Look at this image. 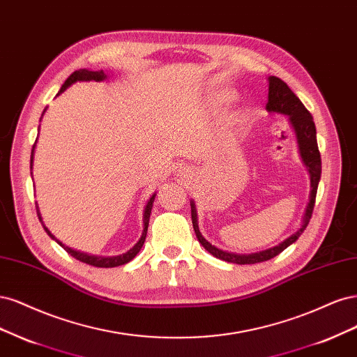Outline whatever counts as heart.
<instances>
[{
	"instance_id": "heart-1",
	"label": "heart",
	"mask_w": 357,
	"mask_h": 357,
	"mask_svg": "<svg viewBox=\"0 0 357 357\" xmlns=\"http://www.w3.org/2000/svg\"><path fill=\"white\" fill-rule=\"evenodd\" d=\"M231 96H233V93H231V91H228V90L222 91V93L220 95V98H221L222 100H227V99H231Z\"/></svg>"
}]
</instances>
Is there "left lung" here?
<instances>
[{"label": "left lung", "instance_id": "8db88e82", "mask_svg": "<svg viewBox=\"0 0 357 357\" xmlns=\"http://www.w3.org/2000/svg\"><path fill=\"white\" fill-rule=\"evenodd\" d=\"M266 109L270 114H283V116L289 119V123L295 132L298 151H300L303 163L308 170L310 195H308V203L305 206V212L303 216L301 227L298 228L294 234H291L289 237L280 241L279 245H275L273 248L255 252V254H234V252H227L222 249H218L216 246L209 243V241L202 236L200 229H199L197 209H195V203H194V200L190 202L194 233H195V236H197L202 246L208 250L209 254H212L215 258L227 261V262L240 264V266H245V264H257V262L268 261L274 257H278L280 252H283L287 246L295 243L298 237L303 234L305 227L308 225L310 218H312L317 185H319L320 174H321V160H320V153H319L317 139H316V126H314L312 114L307 111V108L303 105V102L298 99V96L289 87H287V84L284 82H282V79L278 77H268V102L266 105Z\"/></svg>", "mask_w": 357, "mask_h": 357}]
</instances>
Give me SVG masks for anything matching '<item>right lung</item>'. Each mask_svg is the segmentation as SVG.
I'll list each match as a JSON object with an SVG mask.
<instances>
[{
  "label": "right lung",
  "mask_w": 357,
  "mask_h": 357,
  "mask_svg": "<svg viewBox=\"0 0 357 357\" xmlns=\"http://www.w3.org/2000/svg\"><path fill=\"white\" fill-rule=\"evenodd\" d=\"M108 78V74L103 73V71H89V70H78L75 73H73L70 77L66 78V82L62 84L61 90L57 91L56 96H59L61 93H63V91L73 86L74 83L77 82H103V79ZM45 111V109H44ZM44 114V112H43ZM33 149H36V144H33L32 146V153H31V170H32V163H33ZM31 176H32V172H31ZM154 199H155V192L149 197V200L146 202L145 204V209H144V229H142V236L141 238L136 241L135 246L130 248L126 254H121V255H117V257H98V255H90V254H86V252H79V250H75L70 246H65L61 240H57L52 233L50 229L44 225L43 222V218L40 215V211H38V206H37V213H38V218H40V222L43 224L45 233H47L54 241H57V245H61L68 254H70L71 257H74L75 259L82 261L84 264H89V266H93V267H100V268H112V267H119V266H124V264L130 262L137 254H139V250L142 249L144 246V241H145V237H146V231H148V222H149V215H151V209H153V203H154Z\"/></svg>",
  "instance_id": "add662e5"
}]
</instances>
